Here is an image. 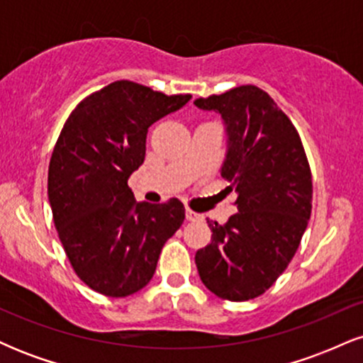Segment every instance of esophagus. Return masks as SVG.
Here are the masks:
<instances>
[{"instance_id": "esophagus-1", "label": "esophagus", "mask_w": 363, "mask_h": 363, "mask_svg": "<svg viewBox=\"0 0 363 363\" xmlns=\"http://www.w3.org/2000/svg\"><path fill=\"white\" fill-rule=\"evenodd\" d=\"M186 218L189 220V222H196V220H203V215L201 213H196V211L189 210V208H187V210H186Z\"/></svg>"}]
</instances>
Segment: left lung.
I'll return each instance as SVG.
<instances>
[{
	"label": "left lung",
	"instance_id": "8db88e82",
	"mask_svg": "<svg viewBox=\"0 0 363 363\" xmlns=\"http://www.w3.org/2000/svg\"><path fill=\"white\" fill-rule=\"evenodd\" d=\"M194 106L222 116V177L230 182L225 191L237 196L227 223L208 220L211 242L194 261L216 297L249 301L277 281L301 245L312 210L309 162L291 121L257 86L196 99Z\"/></svg>",
	"mask_w": 363,
	"mask_h": 363
}]
</instances>
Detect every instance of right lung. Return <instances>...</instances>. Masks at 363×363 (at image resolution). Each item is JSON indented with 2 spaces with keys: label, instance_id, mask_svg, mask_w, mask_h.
Listing matches in <instances>:
<instances>
[{
  "label": "right lung",
  "instance_id": "obj_1",
  "mask_svg": "<svg viewBox=\"0 0 363 363\" xmlns=\"http://www.w3.org/2000/svg\"><path fill=\"white\" fill-rule=\"evenodd\" d=\"M189 99L119 80L78 104L61 129L48 176L54 225L74 273L99 294L147 286L184 222L177 198L138 203L128 179L143 164L148 128Z\"/></svg>",
  "mask_w": 363,
  "mask_h": 363
}]
</instances>
